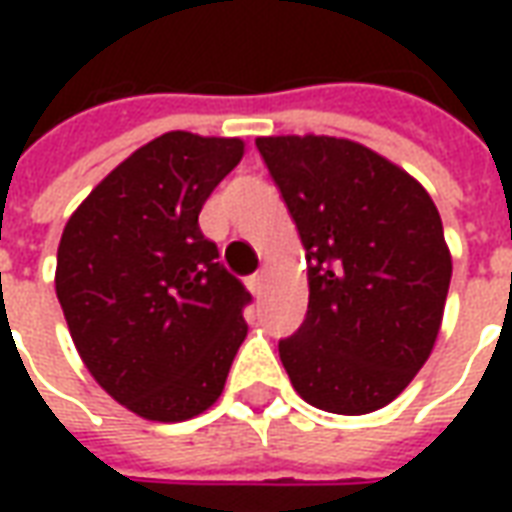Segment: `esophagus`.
Listing matches in <instances>:
<instances>
[{"label":"esophagus","mask_w":512,"mask_h":512,"mask_svg":"<svg viewBox=\"0 0 512 512\" xmlns=\"http://www.w3.org/2000/svg\"><path fill=\"white\" fill-rule=\"evenodd\" d=\"M246 285H249V290H252L255 296H260V293H263V285H266V274L257 271V274H252V277L246 279Z\"/></svg>","instance_id":"34e87169"}]
</instances>
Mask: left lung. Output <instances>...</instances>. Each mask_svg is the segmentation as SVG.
<instances>
[{"label":"left lung","instance_id":"1","mask_svg":"<svg viewBox=\"0 0 512 512\" xmlns=\"http://www.w3.org/2000/svg\"><path fill=\"white\" fill-rule=\"evenodd\" d=\"M257 150L307 249V318L279 340L293 389L332 414L384 408L439 337L452 277L439 211L351 139L260 136Z\"/></svg>","mask_w":512,"mask_h":512}]
</instances>
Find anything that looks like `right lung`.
I'll return each instance as SVG.
<instances>
[{
    "instance_id": "obj_1",
    "label": "right lung",
    "mask_w": 512,
    "mask_h": 512,
    "mask_svg": "<svg viewBox=\"0 0 512 512\" xmlns=\"http://www.w3.org/2000/svg\"><path fill=\"white\" fill-rule=\"evenodd\" d=\"M241 156V139L169 131L112 169L62 230L54 285L76 351L139 417L202 414L244 343L252 296L200 230Z\"/></svg>"
}]
</instances>
